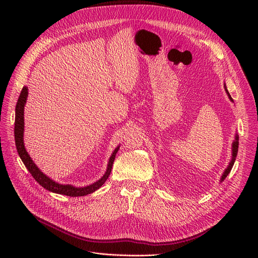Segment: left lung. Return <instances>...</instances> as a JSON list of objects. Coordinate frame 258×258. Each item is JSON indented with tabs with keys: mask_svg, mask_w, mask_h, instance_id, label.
Returning <instances> with one entry per match:
<instances>
[{
	"mask_svg": "<svg viewBox=\"0 0 258 258\" xmlns=\"http://www.w3.org/2000/svg\"><path fill=\"white\" fill-rule=\"evenodd\" d=\"M225 90H226V92H227V94H228L229 99L231 100V101H233L232 97L230 96V94H229V92H228V90H227V88H226V85H225ZM237 151H238V135L236 134V135H235V140H234L233 143H232V159H231V161H230V163H229L228 167L225 169V171H224V173H223V175H222V178H221V182H223V181L226 179L227 175L229 174V172L231 171V169H232V167H233V164H234V162H235V158H236V156H237Z\"/></svg>",
	"mask_w": 258,
	"mask_h": 258,
	"instance_id": "obj_1",
	"label": "left lung"
}]
</instances>
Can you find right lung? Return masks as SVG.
<instances>
[{
    "label": "right lung",
    "instance_id": "1",
    "mask_svg": "<svg viewBox=\"0 0 258 258\" xmlns=\"http://www.w3.org/2000/svg\"><path fill=\"white\" fill-rule=\"evenodd\" d=\"M27 96H28V89L27 87H24L21 91L20 97L17 102L16 106V122H15V139H16V145H17V150L20 155V158L22 159L23 163L27 167V169L29 170V172L32 174V177L34 180L40 185L43 186L45 189L49 191H52L54 194H59V195H64L68 197H83L90 195L94 192L95 190L99 189L106 179L110 175L112 171V166L114 163V160L116 157V154L119 150V146L115 148V151L113 152L110 160H108L107 163V168L105 173L102 175L101 179H99L97 182H95L89 186L86 187H74L72 185H62L58 184L55 181L51 180L49 177L45 173L40 171V169L34 164V162L30 158V156L27 153L25 145H24V106L27 100Z\"/></svg>",
    "mask_w": 258,
    "mask_h": 258
}]
</instances>
